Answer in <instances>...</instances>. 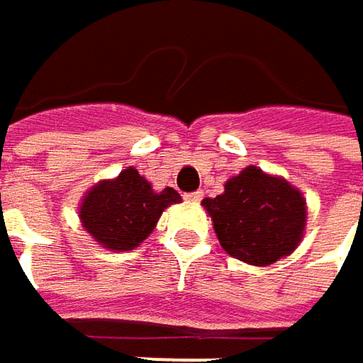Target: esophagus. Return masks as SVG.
<instances>
[{
  "instance_id": "1",
  "label": "esophagus",
  "mask_w": 363,
  "mask_h": 363,
  "mask_svg": "<svg viewBox=\"0 0 363 363\" xmlns=\"http://www.w3.org/2000/svg\"><path fill=\"white\" fill-rule=\"evenodd\" d=\"M202 196H204V192H202V190H198V192H192V194H186L184 198H186L188 202H200V200H202Z\"/></svg>"
}]
</instances>
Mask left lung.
Segmentation results:
<instances>
[{"label":"left lung","mask_w":363,"mask_h":363,"mask_svg":"<svg viewBox=\"0 0 363 363\" xmlns=\"http://www.w3.org/2000/svg\"><path fill=\"white\" fill-rule=\"evenodd\" d=\"M220 247L254 267H269L294 254L306 233L308 206L285 177L247 165L225 182V192L204 198Z\"/></svg>","instance_id":"obj_1"}]
</instances>
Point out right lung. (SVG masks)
<instances>
[{"mask_svg": "<svg viewBox=\"0 0 363 363\" xmlns=\"http://www.w3.org/2000/svg\"><path fill=\"white\" fill-rule=\"evenodd\" d=\"M179 202L182 196L173 188L155 190L138 169L125 167L117 177L101 179L82 196L78 219L101 247L128 252L152 233L165 208Z\"/></svg>", "mask_w": 363, "mask_h": 363, "instance_id": "right-lung-1", "label": "right lung"}]
</instances>
